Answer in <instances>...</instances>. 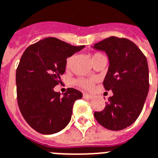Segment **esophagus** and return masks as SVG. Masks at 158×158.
I'll list each match as a JSON object with an SVG mask.
<instances>
[{"mask_svg": "<svg viewBox=\"0 0 158 158\" xmlns=\"http://www.w3.org/2000/svg\"><path fill=\"white\" fill-rule=\"evenodd\" d=\"M83 97L86 99H91L93 97V96H91L90 94H87V93H83Z\"/></svg>", "mask_w": 158, "mask_h": 158, "instance_id": "obj_1", "label": "esophagus"}]
</instances>
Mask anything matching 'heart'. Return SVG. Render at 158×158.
I'll return each mask as SVG.
<instances>
[{"mask_svg":"<svg viewBox=\"0 0 158 158\" xmlns=\"http://www.w3.org/2000/svg\"><path fill=\"white\" fill-rule=\"evenodd\" d=\"M101 56H104L102 53L101 52H95L94 54L92 55V61L94 59H96L97 57H101ZM73 57H69L66 61V68H70L71 64H72V62H73ZM76 84L78 85L81 87L84 88V89H86V90H90L93 87V84H94V81L93 80H90V79H85V78H80V79H77L76 81Z\"/></svg>","mask_w":158,"mask_h":158,"instance_id":"1","label":"heart"}]
</instances>
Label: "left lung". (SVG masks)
Masks as SVG:
<instances>
[{"label": "left lung", "instance_id": "obj_1", "mask_svg": "<svg viewBox=\"0 0 158 158\" xmlns=\"http://www.w3.org/2000/svg\"><path fill=\"white\" fill-rule=\"evenodd\" d=\"M106 52L110 61L103 81L113 96L102 111L94 116L101 125L110 130H122L135 122L143 108L149 90L148 66L145 55L134 43L111 36L94 44Z\"/></svg>", "mask_w": 158, "mask_h": 158}]
</instances>
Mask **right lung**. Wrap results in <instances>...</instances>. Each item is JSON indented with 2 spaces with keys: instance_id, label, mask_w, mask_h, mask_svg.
<instances>
[{
  "instance_id": "obj_1",
  "label": "right lung",
  "mask_w": 158,
  "mask_h": 158,
  "mask_svg": "<svg viewBox=\"0 0 158 158\" xmlns=\"http://www.w3.org/2000/svg\"><path fill=\"white\" fill-rule=\"evenodd\" d=\"M84 47L46 38L22 55L16 69L17 102L25 121L38 133L55 134L70 122L74 102L82 93L68 88L62 96L53 88L65 73L67 58Z\"/></svg>"
}]
</instances>
